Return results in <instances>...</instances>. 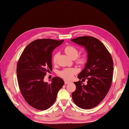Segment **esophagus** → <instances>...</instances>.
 <instances>
[{
    "instance_id": "1",
    "label": "esophagus",
    "mask_w": 129,
    "mask_h": 129,
    "mask_svg": "<svg viewBox=\"0 0 129 129\" xmlns=\"http://www.w3.org/2000/svg\"><path fill=\"white\" fill-rule=\"evenodd\" d=\"M71 83V82H70V81H64V83H65L66 84H68V83Z\"/></svg>"
}]
</instances>
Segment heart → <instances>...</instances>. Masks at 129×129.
I'll use <instances>...</instances> for the list:
<instances>
[{
  "label": "heart",
  "mask_w": 129,
  "mask_h": 129,
  "mask_svg": "<svg viewBox=\"0 0 129 129\" xmlns=\"http://www.w3.org/2000/svg\"><path fill=\"white\" fill-rule=\"evenodd\" d=\"M64 51L65 53L73 60H76V63L80 66L84 65L87 61V55L85 54H81L79 55V50L75 47L73 46H66L64 49ZM58 57V54L55 53L53 55L52 57V61L54 63H56L57 62ZM76 71L75 69L74 68H67L62 70L59 73V75L63 78V79L69 80L72 79L73 75L76 73Z\"/></svg>",
  "instance_id": "heart-1"
}]
</instances>
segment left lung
<instances>
[{"label":"left lung","instance_id":"1","mask_svg":"<svg viewBox=\"0 0 129 129\" xmlns=\"http://www.w3.org/2000/svg\"><path fill=\"white\" fill-rule=\"evenodd\" d=\"M71 41L84 47L88 53L85 68L77 76L80 80H88L87 84L82 81L75 82L76 90L72 99L77 107L89 109L99 105L110 88L114 63L111 54L102 42L89 36L76 38Z\"/></svg>","mask_w":129,"mask_h":129}]
</instances>
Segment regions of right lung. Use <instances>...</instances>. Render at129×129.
Masks as SVG:
<instances>
[{"label":"right lung","mask_w":129,"mask_h":129,"mask_svg":"<svg viewBox=\"0 0 129 129\" xmlns=\"http://www.w3.org/2000/svg\"><path fill=\"white\" fill-rule=\"evenodd\" d=\"M63 40L41 39L32 41L24 50L17 63L19 89L25 101L40 110L49 108L54 103L59 90L64 82L53 77L52 82L44 81L47 72L52 71V52Z\"/></svg>","instance_id":"add662e5"}]
</instances>
